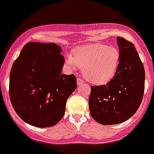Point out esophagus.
Segmentation results:
<instances>
[{"mask_svg":"<svg viewBox=\"0 0 154 154\" xmlns=\"http://www.w3.org/2000/svg\"><path fill=\"white\" fill-rule=\"evenodd\" d=\"M77 86H81L84 84V81L81 78H77Z\"/></svg>","mask_w":154,"mask_h":154,"instance_id":"esophagus-1","label":"esophagus"}]
</instances>
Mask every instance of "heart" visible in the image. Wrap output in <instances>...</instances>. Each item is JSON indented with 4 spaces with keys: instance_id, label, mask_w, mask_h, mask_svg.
<instances>
[{
    "instance_id": "obj_1",
    "label": "heart",
    "mask_w": 154,
    "mask_h": 154,
    "mask_svg": "<svg viewBox=\"0 0 154 154\" xmlns=\"http://www.w3.org/2000/svg\"><path fill=\"white\" fill-rule=\"evenodd\" d=\"M119 49L104 44H90L80 46L67 56L66 63L72 70L80 67L88 81L94 85L109 82L117 73L120 64Z\"/></svg>"
}]
</instances>
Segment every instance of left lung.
Returning a JSON list of instances; mask_svg holds the SVG:
<instances>
[{"instance_id":"left-lung-1","label":"left lung","mask_w":154,"mask_h":154,"mask_svg":"<svg viewBox=\"0 0 154 154\" xmlns=\"http://www.w3.org/2000/svg\"><path fill=\"white\" fill-rule=\"evenodd\" d=\"M121 53L118 69L106 85L91 86L90 114L103 125L123 123L135 114L143 100L145 70L133 44L117 37Z\"/></svg>"}]
</instances>
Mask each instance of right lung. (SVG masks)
<instances>
[{"mask_svg": "<svg viewBox=\"0 0 154 154\" xmlns=\"http://www.w3.org/2000/svg\"><path fill=\"white\" fill-rule=\"evenodd\" d=\"M61 52L55 43L29 42L14 62L9 96L26 123L48 128L63 118L67 99L77 88V78L61 73L65 63Z\"/></svg>", "mask_w": 154, "mask_h": 154, "instance_id": "obj_1", "label": "right lung"}]
</instances>
